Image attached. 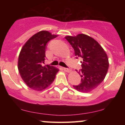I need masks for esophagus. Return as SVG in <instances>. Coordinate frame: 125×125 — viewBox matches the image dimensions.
Listing matches in <instances>:
<instances>
[{
  "mask_svg": "<svg viewBox=\"0 0 125 125\" xmlns=\"http://www.w3.org/2000/svg\"><path fill=\"white\" fill-rule=\"evenodd\" d=\"M63 70L64 72H67V73H70L71 72V69H68V68H65V67H64L63 68Z\"/></svg>",
  "mask_w": 125,
  "mask_h": 125,
  "instance_id": "34e87169",
  "label": "esophagus"
}]
</instances>
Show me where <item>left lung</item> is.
<instances>
[{
    "instance_id": "left-lung-1",
    "label": "left lung",
    "mask_w": 125,
    "mask_h": 125,
    "mask_svg": "<svg viewBox=\"0 0 125 125\" xmlns=\"http://www.w3.org/2000/svg\"><path fill=\"white\" fill-rule=\"evenodd\" d=\"M65 39L73 48L76 58L79 57L82 59V69L77 72L81 82L73 86L82 93L92 92L104 81L106 75L109 68L107 54L99 43L89 36L78 34L75 36H67Z\"/></svg>"
}]
</instances>
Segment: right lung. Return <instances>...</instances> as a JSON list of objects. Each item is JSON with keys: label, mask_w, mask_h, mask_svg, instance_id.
Here are the masks:
<instances>
[{"label": "right lung", "mask_w": 125, "mask_h": 125, "mask_svg": "<svg viewBox=\"0 0 125 125\" xmlns=\"http://www.w3.org/2000/svg\"><path fill=\"white\" fill-rule=\"evenodd\" d=\"M58 36L47 31H40L33 35L21 48L18 59V70L23 81L31 89H45L52 83L59 71L52 66L43 65L47 43Z\"/></svg>", "instance_id": "1"}]
</instances>
